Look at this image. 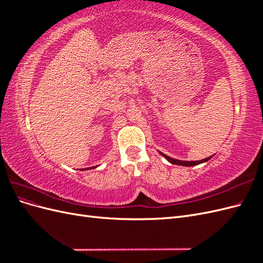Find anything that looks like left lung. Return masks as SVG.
<instances>
[{
	"mask_svg": "<svg viewBox=\"0 0 263 263\" xmlns=\"http://www.w3.org/2000/svg\"><path fill=\"white\" fill-rule=\"evenodd\" d=\"M166 159H168V160L170 161V162H172V163H176V164H179V165H185V166H189V165H196V164H200V163H202V162H205V161H208L209 159H211L212 157H209V158H205V159H203V160H201V161H181V160H176V159H171V158H169V157H166V156H164Z\"/></svg>",
	"mask_w": 263,
	"mask_h": 263,
	"instance_id": "left-lung-1",
	"label": "left lung"
}]
</instances>
